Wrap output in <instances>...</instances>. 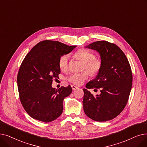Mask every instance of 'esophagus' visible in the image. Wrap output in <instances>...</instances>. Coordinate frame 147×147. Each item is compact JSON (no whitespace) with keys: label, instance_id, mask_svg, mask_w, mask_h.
Listing matches in <instances>:
<instances>
[{"label":"esophagus","instance_id":"1","mask_svg":"<svg viewBox=\"0 0 147 147\" xmlns=\"http://www.w3.org/2000/svg\"><path fill=\"white\" fill-rule=\"evenodd\" d=\"M71 88H72V89H73V90H75L76 89L78 88V86H74V85H71Z\"/></svg>","mask_w":147,"mask_h":147}]
</instances>
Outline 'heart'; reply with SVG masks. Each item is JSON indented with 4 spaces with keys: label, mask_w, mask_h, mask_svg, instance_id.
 <instances>
[{
    "label": "heart",
    "mask_w": 147,
    "mask_h": 147,
    "mask_svg": "<svg viewBox=\"0 0 147 147\" xmlns=\"http://www.w3.org/2000/svg\"><path fill=\"white\" fill-rule=\"evenodd\" d=\"M76 58L84 62L83 69H88L92 75H96L102 68V61L101 59L95 58L94 53L86 49H80L74 53ZM69 56L67 54L62 55L59 59V67L62 71H66L68 68ZM88 71H85L79 73H74L69 75L67 78V80L73 85H79L86 80L89 73Z\"/></svg>",
    "instance_id": "1"
}]
</instances>
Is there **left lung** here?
<instances>
[{"instance_id":"1","label":"left lung","mask_w":147,"mask_h":147,"mask_svg":"<svg viewBox=\"0 0 147 147\" xmlns=\"http://www.w3.org/2000/svg\"><path fill=\"white\" fill-rule=\"evenodd\" d=\"M86 47L99 53L102 68L97 77L86 85L88 89L100 88L101 94L94 96L87 89H83L85 113L99 122L111 120L123 111L129 100L133 81L130 63L113 43L96 41Z\"/></svg>"}]
</instances>
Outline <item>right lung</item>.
<instances>
[{
  "instance_id": "right-lung-1",
  "label": "right lung",
  "mask_w": 147,
  "mask_h": 147,
  "mask_svg": "<svg viewBox=\"0 0 147 147\" xmlns=\"http://www.w3.org/2000/svg\"><path fill=\"white\" fill-rule=\"evenodd\" d=\"M76 46L44 40L38 43L25 56L17 75L19 97L24 110L35 119L49 123L63 111V100L71 93L70 85L58 89L52 87L61 73L60 57Z\"/></svg>"
}]
</instances>
